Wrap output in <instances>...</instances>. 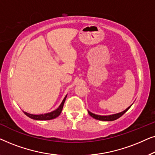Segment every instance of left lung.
Wrapping results in <instances>:
<instances>
[{
    "instance_id": "1",
    "label": "left lung",
    "mask_w": 155,
    "mask_h": 155,
    "mask_svg": "<svg viewBox=\"0 0 155 155\" xmlns=\"http://www.w3.org/2000/svg\"><path fill=\"white\" fill-rule=\"evenodd\" d=\"M132 105H130V107L127 108L126 110H124V111L122 112H120V113H118V114H112V115H109V116H100V115H97V114H94L92 113V112L89 111H88V113L90 115L92 116V118H95V119L97 120H105V121H111V120H116L118 119V118H120V116L124 115V114L126 113V112L128 111V110L130 109V107Z\"/></svg>"
}]
</instances>
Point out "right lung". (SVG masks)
<instances>
[{"label": "right lung", "instance_id": "add662e5", "mask_svg": "<svg viewBox=\"0 0 155 155\" xmlns=\"http://www.w3.org/2000/svg\"><path fill=\"white\" fill-rule=\"evenodd\" d=\"M67 95L65 97V98L63 99V100L62 102H61V105L59 106L58 109H56L54 111H53L50 113H47V114H39V115H35V114H31L29 113H27V112H25L24 113L26 116H28V117L32 118V119L35 120H51L54 119V118L58 117V116L60 115L61 111L63 110V105H64L65 99H66Z\"/></svg>", "mask_w": 155, "mask_h": 155}]
</instances>
